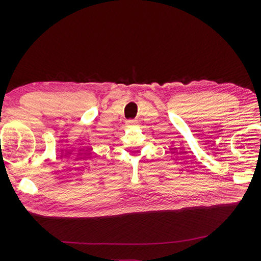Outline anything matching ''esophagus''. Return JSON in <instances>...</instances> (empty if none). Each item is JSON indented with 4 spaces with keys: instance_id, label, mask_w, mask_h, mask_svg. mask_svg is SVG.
<instances>
[{
    "instance_id": "obj_1",
    "label": "esophagus",
    "mask_w": 261,
    "mask_h": 261,
    "mask_svg": "<svg viewBox=\"0 0 261 261\" xmlns=\"http://www.w3.org/2000/svg\"><path fill=\"white\" fill-rule=\"evenodd\" d=\"M137 124V122L135 121V120H128V121H126V125H128V126H133V125H136Z\"/></svg>"
}]
</instances>
